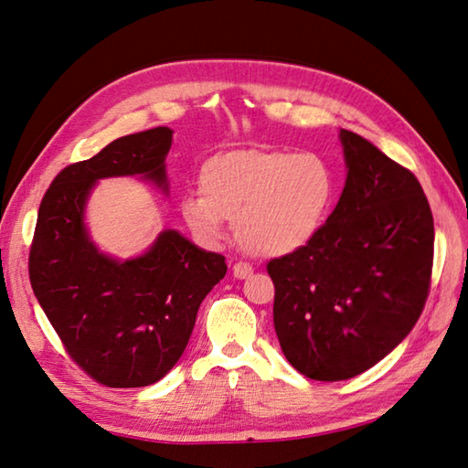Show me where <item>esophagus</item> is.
I'll use <instances>...</instances> for the list:
<instances>
[{
    "mask_svg": "<svg viewBox=\"0 0 468 468\" xmlns=\"http://www.w3.org/2000/svg\"><path fill=\"white\" fill-rule=\"evenodd\" d=\"M233 275L237 277V280H247V277L253 275V267L250 263H243V261L235 263L233 265Z\"/></svg>",
    "mask_w": 468,
    "mask_h": 468,
    "instance_id": "34e87169",
    "label": "esophagus"
}]
</instances>
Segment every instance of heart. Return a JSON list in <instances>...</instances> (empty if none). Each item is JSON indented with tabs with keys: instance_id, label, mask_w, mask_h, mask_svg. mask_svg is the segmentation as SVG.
<instances>
[{
	"instance_id": "heart-1",
	"label": "heart",
	"mask_w": 468,
	"mask_h": 468,
	"mask_svg": "<svg viewBox=\"0 0 468 468\" xmlns=\"http://www.w3.org/2000/svg\"><path fill=\"white\" fill-rule=\"evenodd\" d=\"M201 193L186 195L181 215L203 243L221 241L225 218L245 251L263 257L302 250L320 231L334 195L330 166L314 153L229 151L203 163Z\"/></svg>"
}]
</instances>
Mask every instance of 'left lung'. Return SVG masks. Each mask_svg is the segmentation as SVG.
I'll list each match as a JSON object with an SVG mask.
<instances>
[{
    "instance_id": "1",
    "label": "left lung",
    "mask_w": 468,
    "mask_h": 468,
    "mask_svg": "<svg viewBox=\"0 0 468 468\" xmlns=\"http://www.w3.org/2000/svg\"><path fill=\"white\" fill-rule=\"evenodd\" d=\"M346 186L302 250L275 257L273 325L297 372L347 380L382 360L424 310L434 221L422 186L360 134L340 131Z\"/></svg>"
}]
</instances>
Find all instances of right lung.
Returning a JSON list of instances; mask_svg holds the SVG:
<instances>
[{
	"label": "right lung",
	"mask_w": 468,
	"mask_h": 468,
	"mask_svg": "<svg viewBox=\"0 0 468 468\" xmlns=\"http://www.w3.org/2000/svg\"><path fill=\"white\" fill-rule=\"evenodd\" d=\"M166 126L116 138L96 156L68 165L39 203L29 247V283L64 350L108 388L154 384L185 352L198 305L227 273L225 257L163 231L143 257L98 253L84 205L98 178L143 175L166 191Z\"/></svg>",
	"instance_id": "right-lung-1"
}]
</instances>
